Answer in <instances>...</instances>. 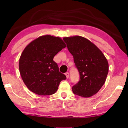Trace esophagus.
Returning <instances> with one entry per match:
<instances>
[{
  "label": "esophagus",
  "mask_w": 128,
  "mask_h": 128,
  "mask_svg": "<svg viewBox=\"0 0 128 128\" xmlns=\"http://www.w3.org/2000/svg\"><path fill=\"white\" fill-rule=\"evenodd\" d=\"M65 75H66V77L67 78H69V73L68 72H66V74H65Z\"/></svg>",
  "instance_id": "esophagus-1"
}]
</instances>
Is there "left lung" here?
I'll return each instance as SVG.
<instances>
[{
    "instance_id": "obj_1",
    "label": "left lung",
    "mask_w": 128,
    "mask_h": 128,
    "mask_svg": "<svg viewBox=\"0 0 128 128\" xmlns=\"http://www.w3.org/2000/svg\"><path fill=\"white\" fill-rule=\"evenodd\" d=\"M67 48L74 57L80 80L73 86L74 94L90 97L97 94L104 85L109 66L102 51L85 37L75 36L64 37Z\"/></svg>"
}]
</instances>
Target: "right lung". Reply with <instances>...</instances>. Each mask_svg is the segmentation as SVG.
I'll return each mask as SVG.
<instances>
[{"label": "right lung", "instance_id": "obj_1", "mask_svg": "<svg viewBox=\"0 0 128 128\" xmlns=\"http://www.w3.org/2000/svg\"><path fill=\"white\" fill-rule=\"evenodd\" d=\"M66 43L61 38L44 35L32 40L24 49L19 59L21 78L30 90L40 96L55 94L64 74L59 72L53 58Z\"/></svg>", "mask_w": 128, "mask_h": 128}]
</instances>
